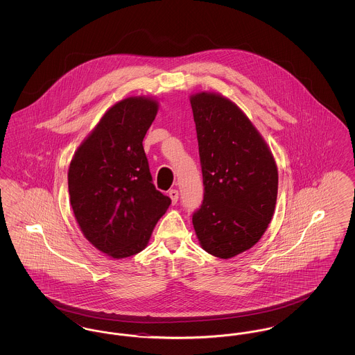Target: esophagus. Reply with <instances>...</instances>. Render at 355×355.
Masks as SVG:
<instances>
[{"label": "esophagus", "instance_id": "esophagus-1", "mask_svg": "<svg viewBox=\"0 0 355 355\" xmlns=\"http://www.w3.org/2000/svg\"><path fill=\"white\" fill-rule=\"evenodd\" d=\"M169 197L170 200H171V203L173 205H175L177 201H178V197H180V194H178V190H175V189H171L169 191Z\"/></svg>", "mask_w": 355, "mask_h": 355}]
</instances>
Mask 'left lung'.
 Instances as JSON below:
<instances>
[{"label":"left lung","instance_id":"8db88e82","mask_svg":"<svg viewBox=\"0 0 355 355\" xmlns=\"http://www.w3.org/2000/svg\"><path fill=\"white\" fill-rule=\"evenodd\" d=\"M190 103L205 186L193 225L203 250L227 259L253 248L266 232L278 170L265 139L234 102L202 92Z\"/></svg>","mask_w":355,"mask_h":355}]
</instances>
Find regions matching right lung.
Returning <instances> with one entry per match:
<instances>
[{
  "label": "right lung",
  "mask_w": 355,
  "mask_h": 355,
  "mask_svg": "<svg viewBox=\"0 0 355 355\" xmlns=\"http://www.w3.org/2000/svg\"><path fill=\"white\" fill-rule=\"evenodd\" d=\"M158 102L129 97L113 105L80 145L68 173L70 203L85 238L102 253L142 252L171 200L153 185L144 137Z\"/></svg>",
  "instance_id": "right-lung-1"
}]
</instances>
